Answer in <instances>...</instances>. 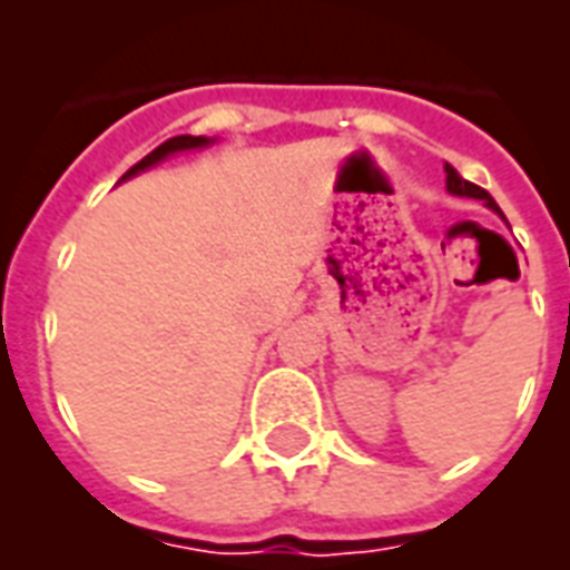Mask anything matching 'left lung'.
Masks as SVG:
<instances>
[{
    "label": "left lung",
    "instance_id": "obj_1",
    "mask_svg": "<svg viewBox=\"0 0 570 570\" xmlns=\"http://www.w3.org/2000/svg\"><path fill=\"white\" fill-rule=\"evenodd\" d=\"M443 171H446V191H450V195H455V197H473V200H485L488 209H494L497 215H503V213H500V206H497L494 197L488 195L485 189H479L476 183L464 180V177H461V174L455 171L452 165H443Z\"/></svg>",
    "mask_w": 570,
    "mask_h": 570
}]
</instances>
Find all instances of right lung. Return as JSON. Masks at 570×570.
Instances as JSON below:
<instances>
[{
	"mask_svg": "<svg viewBox=\"0 0 570 570\" xmlns=\"http://www.w3.org/2000/svg\"><path fill=\"white\" fill-rule=\"evenodd\" d=\"M215 138H206V136H174L168 138L165 145H159L156 150H150V154L141 159V163H136L132 168H129L120 180H129V177H136V174L147 171V168H154V165H159L163 159H168V156L174 154H186V150H200V147H209L213 145Z\"/></svg>",
	"mask_w": 570,
	"mask_h": 570,
	"instance_id": "obj_1",
	"label": "right lung"
}]
</instances>
